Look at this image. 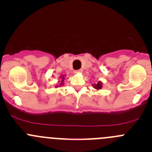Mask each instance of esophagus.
Instances as JSON below:
<instances>
[{
	"instance_id": "1",
	"label": "esophagus",
	"mask_w": 152,
	"mask_h": 152,
	"mask_svg": "<svg viewBox=\"0 0 152 152\" xmlns=\"http://www.w3.org/2000/svg\"><path fill=\"white\" fill-rule=\"evenodd\" d=\"M82 72H83V70H82V69H80V70H76V71H75V73H82Z\"/></svg>"
}]
</instances>
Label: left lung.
<instances>
[{"label":"left lung","mask_w":152,"mask_h":152,"mask_svg":"<svg viewBox=\"0 0 152 152\" xmlns=\"http://www.w3.org/2000/svg\"><path fill=\"white\" fill-rule=\"evenodd\" d=\"M103 85L102 82H101V81H98L97 82H96L95 84L92 85V86H93V87H94L96 90H102V87H103V85Z\"/></svg>","instance_id":"left-lung-1"}]
</instances>
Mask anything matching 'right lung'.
I'll return each instance as SVG.
<instances>
[{
  "instance_id": "obj_1",
  "label": "right lung",
  "mask_w": 152,
  "mask_h": 152,
  "mask_svg": "<svg viewBox=\"0 0 152 152\" xmlns=\"http://www.w3.org/2000/svg\"><path fill=\"white\" fill-rule=\"evenodd\" d=\"M65 77H66V75H61V76H59V81H58L59 84L55 86L56 88H58V87H62V86H64V82H65Z\"/></svg>"
}]
</instances>
